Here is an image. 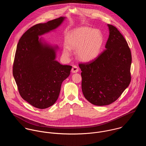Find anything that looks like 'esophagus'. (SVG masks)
<instances>
[{
	"label": "esophagus",
	"mask_w": 146,
	"mask_h": 146,
	"mask_svg": "<svg viewBox=\"0 0 146 146\" xmlns=\"http://www.w3.org/2000/svg\"><path fill=\"white\" fill-rule=\"evenodd\" d=\"M78 71H79V68H78V66H75V65H74V66H72V69H71V72H72V73H76V72H78Z\"/></svg>",
	"instance_id": "1"
}]
</instances>
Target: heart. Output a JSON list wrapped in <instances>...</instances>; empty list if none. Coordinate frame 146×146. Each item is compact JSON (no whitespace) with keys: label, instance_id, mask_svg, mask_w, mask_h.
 <instances>
[{"label":"heart","instance_id":"obj_1","mask_svg":"<svg viewBox=\"0 0 146 146\" xmlns=\"http://www.w3.org/2000/svg\"><path fill=\"white\" fill-rule=\"evenodd\" d=\"M63 48L64 56H69L71 50H76L77 58L83 62H90L100 54L104 44V36L98 29L81 27L71 31L66 37Z\"/></svg>","mask_w":146,"mask_h":146}]
</instances>
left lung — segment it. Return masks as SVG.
<instances>
[{
	"label": "left lung",
	"mask_w": 146,
	"mask_h": 146,
	"mask_svg": "<svg viewBox=\"0 0 146 146\" xmlns=\"http://www.w3.org/2000/svg\"><path fill=\"white\" fill-rule=\"evenodd\" d=\"M107 26L110 34L106 49L95 60L79 64L84 96L92 104L100 106L117 100L131 81L130 49L117 29Z\"/></svg>",
	"instance_id": "obj_1"
}]
</instances>
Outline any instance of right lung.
Instances as JSON below:
<instances>
[{
  "instance_id": "1",
  "label": "right lung",
  "mask_w": 146,
  "mask_h": 146,
  "mask_svg": "<svg viewBox=\"0 0 146 146\" xmlns=\"http://www.w3.org/2000/svg\"><path fill=\"white\" fill-rule=\"evenodd\" d=\"M64 19L61 17L33 26L23 34L17 46L13 75L19 92L24 100L39 109L54 104L63 81L72 68L56 60L57 46L39 38L57 29Z\"/></svg>"
}]
</instances>
